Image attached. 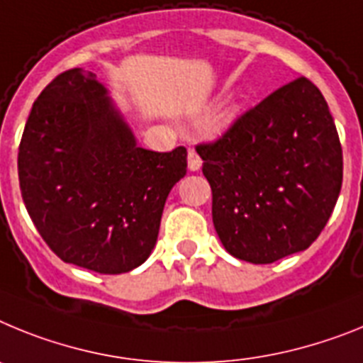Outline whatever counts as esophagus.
Returning <instances> with one entry per match:
<instances>
[{
    "label": "esophagus",
    "instance_id": "obj_1",
    "mask_svg": "<svg viewBox=\"0 0 363 363\" xmlns=\"http://www.w3.org/2000/svg\"><path fill=\"white\" fill-rule=\"evenodd\" d=\"M201 164H203V160L197 155V151L188 150V169H190V172H197V169L201 168Z\"/></svg>",
    "mask_w": 363,
    "mask_h": 363
}]
</instances>
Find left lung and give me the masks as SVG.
I'll return each instance as SVG.
<instances>
[{
    "label": "left lung",
    "instance_id": "left-lung-1",
    "mask_svg": "<svg viewBox=\"0 0 363 363\" xmlns=\"http://www.w3.org/2000/svg\"><path fill=\"white\" fill-rule=\"evenodd\" d=\"M195 150L212 188L213 226L234 257L274 263L311 247L325 228L343 155L329 106L308 78L270 93Z\"/></svg>",
    "mask_w": 363,
    "mask_h": 363
}]
</instances>
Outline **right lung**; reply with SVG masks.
Masks as SVG:
<instances>
[{
	"label": "right lung",
	"mask_w": 363,
	"mask_h": 363,
	"mask_svg": "<svg viewBox=\"0 0 363 363\" xmlns=\"http://www.w3.org/2000/svg\"><path fill=\"white\" fill-rule=\"evenodd\" d=\"M186 147H138L96 74L74 67L40 93L18 150L25 208L65 263L122 274L150 257Z\"/></svg>",
	"instance_id": "right-lung-1"
}]
</instances>
